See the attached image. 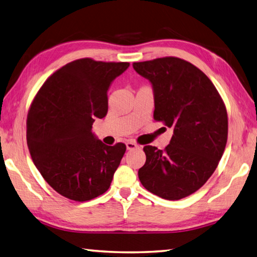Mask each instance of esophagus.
<instances>
[{"mask_svg": "<svg viewBox=\"0 0 257 257\" xmlns=\"http://www.w3.org/2000/svg\"><path fill=\"white\" fill-rule=\"evenodd\" d=\"M138 148H139V145L136 144L134 141L130 140V141H127V142H126V149L127 150H135V149H138Z\"/></svg>", "mask_w": 257, "mask_h": 257, "instance_id": "34e87169", "label": "esophagus"}]
</instances>
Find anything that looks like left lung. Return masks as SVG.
<instances>
[{
    "mask_svg": "<svg viewBox=\"0 0 257 257\" xmlns=\"http://www.w3.org/2000/svg\"><path fill=\"white\" fill-rule=\"evenodd\" d=\"M133 67L153 86L154 119L174 130L163 151L144 146L139 179L153 194L181 200L216 170L227 142L226 107L212 81L185 60L166 56L134 62Z\"/></svg>",
    "mask_w": 257,
    "mask_h": 257,
    "instance_id": "8db88e82",
    "label": "left lung"
}]
</instances>
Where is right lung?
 I'll return each mask as SVG.
<instances>
[{
	"mask_svg": "<svg viewBox=\"0 0 257 257\" xmlns=\"http://www.w3.org/2000/svg\"><path fill=\"white\" fill-rule=\"evenodd\" d=\"M127 62L75 60L41 86L26 119V141L36 169L62 196L85 202L105 193L126 151L92 133L95 117L107 114V90Z\"/></svg>",
	"mask_w": 257,
	"mask_h": 257,
	"instance_id": "1",
	"label": "right lung"
}]
</instances>
